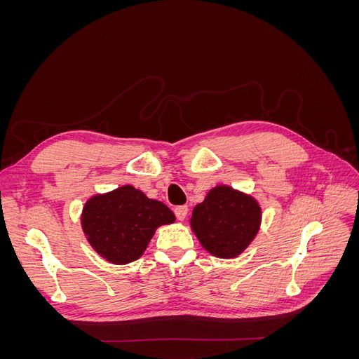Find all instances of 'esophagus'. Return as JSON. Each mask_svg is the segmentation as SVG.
<instances>
[{
    "label": "esophagus",
    "mask_w": 359,
    "mask_h": 359,
    "mask_svg": "<svg viewBox=\"0 0 359 359\" xmlns=\"http://www.w3.org/2000/svg\"><path fill=\"white\" fill-rule=\"evenodd\" d=\"M173 211H175V215H177V219L182 222V220H184V219H186V217H187L189 208H187V206H186V205H181V206H177V208H175V210H173Z\"/></svg>",
    "instance_id": "obj_1"
}]
</instances>
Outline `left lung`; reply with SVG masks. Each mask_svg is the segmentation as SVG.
<instances>
[{
    "label": "left lung",
    "instance_id": "8db88e82",
    "mask_svg": "<svg viewBox=\"0 0 359 359\" xmlns=\"http://www.w3.org/2000/svg\"><path fill=\"white\" fill-rule=\"evenodd\" d=\"M189 222L206 252L220 259H235L257 236L262 208L252 194L219 184L194 206Z\"/></svg>",
    "mask_w": 359,
    "mask_h": 359
}]
</instances>
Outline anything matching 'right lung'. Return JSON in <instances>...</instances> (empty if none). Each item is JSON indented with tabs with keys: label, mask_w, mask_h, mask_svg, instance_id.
<instances>
[{
	"label": "right lung",
	"mask_w": 359,
	"mask_h": 359,
	"mask_svg": "<svg viewBox=\"0 0 359 359\" xmlns=\"http://www.w3.org/2000/svg\"><path fill=\"white\" fill-rule=\"evenodd\" d=\"M175 222L168 206L132 184L95 193L85 202L81 227L94 252L114 265L137 260L160 226Z\"/></svg>",
	"instance_id": "right-lung-1"
}]
</instances>
